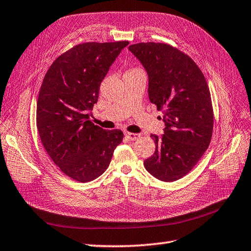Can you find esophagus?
<instances>
[{"label": "esophagus", "instance_id": "34e87169", "mask_svg": "<svg viewBox=\"0 0 251 251\" xmlns=\"http://www.w3.org/2000/svg\"><path fill=\"white\" fill-rule=\"evenodd\" d=\"M125 136L129 139V140H131V141H134V140H137V139H139L140 138V134L139 133H133V132H125Z\"/></svg>", "mask_w": 251, "mask_h": 251}]
</instances>
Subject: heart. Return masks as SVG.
<instances>
[{
  "instance_id": "1",
  "label": "heart",
  "mask_w": 251,
  "mask_h": 251,
  "mask_svg": "<svg viewBox=\"0 0 251 251\" xmlns=\"http://www.w3.org/2000/svg\"><path fill=\"white\" fill-rule=\"evenodd\" d=\"M132 71H141V70L140 69H132L130 71H128V72H132Z\"/></svg>"
}]
</instances>
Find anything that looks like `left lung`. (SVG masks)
Returning a JSON list of instances; mask_svg holds the SVG:
<instances>
[{"label": "left lung", "instance_id": "8db88e82", "mask_svg": "<svg viewBox=\"0 0 251 251\" xmlns=\"http://www.w3.org/2000/svg\"><path fill=\"white\" fill-rule=\"evenodd\" d=\"M128 49L149 74L150 100L162 111L165 124L162 137L151 136L156 151L144 166L159 180H178L211 142L213 108L207 80L191 57L170 44L142 42Z\"/></svg>", "mask_w": 251, "mask_h": 251}]
</instances>
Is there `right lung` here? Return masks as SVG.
Returning a JSON list of instances; mask_svg holds the SVG:
<instances>
[{"label": "right lung", "mask_w": 251, "mask_h": 251, "mask_svg": "<svg viewBox=\"0 0 251 251\" xmlns=\"http://www.w3.org/2000/svg\"><path fill=\"white\" fill-rule=\"evenodd\" d=\"M128 41L86 42L57 57L44 76L37 100V128L48 155L79 182L100 176L123 140L89 120L101 80Z\"/></svg>", "instance_id": "obj_1"}]
</instances>
